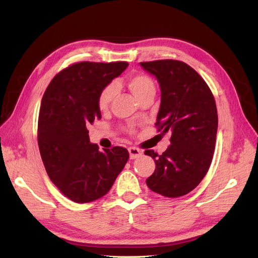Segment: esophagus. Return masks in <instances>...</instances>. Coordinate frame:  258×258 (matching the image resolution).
<instances>
[{"instance_id":"obj_1","label":"esophagus","mask_w":258,"mask_h":258,"mask_svg":"<svg viewBox=\"0 0 258 258\" xmlns=\"http://www.w3.org/2000/svg\"><path fill=\"white\" fill-rule=\"evenodd\" d=\"M128 153H130V157L132 158V160H134V158H138V157L142 156V154H143V152L135 146L128 147Z\"/></svg>"}]
</instances>
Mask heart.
Returning <instances> with one entry per match:
<instances>
[{
	"label": "heart",
	"instance_id": "1",
	"mask_svg": "<svg viewBox=\"0 0 258 258\" xmlns=\"http://www.w3.org/2000/svg\"><path fill=\"white\" fill-rule=\"evenodd\" d=\"M126 84L130 87V90L133 92V94L141 101L142 98L155 94L156 87L155 83L150 75L145 73H133L130 74L126 78ZM117 94V84L115 82H109L106 85H104L100 93L97 95V106L102 112L106 111L111 106L113 100ZM127 131L133 132L132 126H128Z\"/></svg>",
	"mask_w": 258,
	"mask_h": 258
}]
</instances>
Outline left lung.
<instances>
[{
	"mask_svg": "<svg viewBox=\"0 0 258 258\" xmlns=\"http://www.w3.org/2000/svg\"><path fill=\"white\" fill-rule=\"evenodd\" d=\"M141 65L161 86L157 132L171 134V145L162 155L144 152L156 164L146 184L165 197L186 195L202 182L213 160L218 124L215 98L202 76L182 61L157 59Z\"/></svg>",
	"mask_w": 258,
	"mask_h": 258,
	"instance_id": "left-lung-1",
	"label": "left lung"
}]
</instances>
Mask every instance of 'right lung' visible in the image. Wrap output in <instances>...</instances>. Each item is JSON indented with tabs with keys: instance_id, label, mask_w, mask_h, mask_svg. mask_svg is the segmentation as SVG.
Returning <instances> with one entry per match:
<instances>
[{
	"instance_id": "add662e5",
	"label": "right lung",
	"mask_w": 258,
	"mask_h": 258,
	"mask_svg": "<svg viewBox=\"0 0 258 258\" xmlns=\"http://www.w3.org/2000/svg\"><path fill=\"white\" fill-rule=\"evenodd\" d=\"M128 67L127 62H79L54 76L43 95L37 143L48 177L75 203L101 199L128 161L122 146L98 151L87 126L101 119L97 95Z\"/></svg>"
}]
</instances>
